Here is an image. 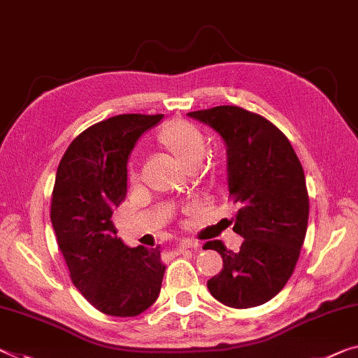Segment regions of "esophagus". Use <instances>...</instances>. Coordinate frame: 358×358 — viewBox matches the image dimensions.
<instances>
[{
  "label": "esophagus",
  "mask_w": 358,
  "mask_h": 358,
  "mask_svg": "<svg viewBox=\"0 0 358 358\" xmlns=\"http://www.w3.org/2000/svg\"><path fill=\"white\" fill-rule=\"evenodd\" d=\"M180 246H182V248H198V246H200V243H198V241H195V240H190V238H184V240H180V243H179Z\"/></svg>",
  "instance_id": "obj_1"
}]
</instances>
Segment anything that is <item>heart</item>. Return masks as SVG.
I'll return each mask as SVG.
<instances>
[{"label": "heart", "mask_w": 358, "mask_h": 358, "mask_svg": "<svg viewBox=\"0 0 358 358\" xmlns=\"http://www.w3.org/2000/svg\"><path fill=\"white\" fill-rule=\"evenodd\" d=\"M160 145L174 155L187 168H196L208 152V137L195 123L174 120L157 133ZM129 180H137V169L129 166Z\"/></svg>", "instance_id": "obj_1"}]
</instances>
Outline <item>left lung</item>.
<instances>
[{
    "mask_svg": "<svg viewBox=\"0 0 358 358\" xmlns=\"http://www.w3.org/2000/svg\"><path fill=\"white\" fill-rule=\"evenodd\" d=\"M189 115L225 141L229 200L240 206L234 230L245 238L236 252L221 240L203 246L224 261L208 289L234 309L261 306L287 285L304 245L309 221L304 169L288 137L261 115L236 106Z\"/></svg>",
    "mask_w": 358,
    "mask_h": 358,
    "instance_id": "8db88e82",
    "label": "left lung"
}]
</instances>
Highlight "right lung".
Segmentation results:
<instances>
[{"label": "right lung", "instance_id": "obj_1", "mask_svg": "<svg viewBox=\"0 0 358 358\" xmlns=\"http://www.w3.org/2000/svg\"><path fill=\"white\" fill-rule=\"evenodd\" d=\"M163 115L124 113L90 126L59 163L51 222L71 283L99 312L136 317L157 301L164 267L157 248L117 238L113 210L126 196L128 157Z\"/></svg>", "mask_w": 358, "mask_h": 358}]
</instances>
